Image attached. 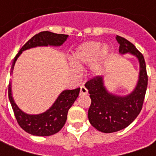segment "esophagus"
Wrapping results in <instances>:
<instances>
[{
  "mask_svg": "<svg viewBox=\"0 0 156 156\" xmlns=\"http://www.w3.org/2000/svg\"><path fill=\"white\" fill-rule=\"evenodd\" d=\"M88 94V89L85 88V86H81L80 87V95H86Z\"/></svg>",
  "mask_w": 156,
  "mask_h": 156,
  "instance_id": "1",
  "label": "esophagus"
}]
</instances>
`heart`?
Here are the masks:
<instances>
[{
	"label": "heart",
	"instance_id": "1",
	"mask_svg": "<svg viewBox=\"0 0 156 156\" xmlns=\"http://www.w3.org/2000/svg\"><path fill=\"white\" fill-rule=\"evenodd\" d=\"M109 54L108 46H104L99 41H85L75 48L70 56V70L73 73H78L84 66L89 65L93 74H98L102 69V63L106 60Z\"/></svg>",
	"mask_w": 156,
	"mask_h": 156
}]
</instances>
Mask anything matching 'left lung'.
I'll return each mask as SVG.
<instances>
[{
	"mask_svg": "<svg viewBox=\"0 0 156 156\" xmlns=\"http://www.w3.org/2000/svg\"><path fill=\"white\" fill-rule=\"evenodd\" d=\"M120 55L130 54L137 58L140 66L139 76L134 89L126 95L115 94L105 87L104 77H97L86 83L91 98L88 118L94 127L104 133H113L129 126L140 113L148 77L143 55L124 37L116 36Z\"/></svg>",
	"mask_w": 156,
	"mask_h": 156,
	"instance_id": "1",
	"label": "left lung"
}]
</instances>
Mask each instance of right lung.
Returning <instances> with one entry per match:
<instances>
[{"instance_id": "add662e5", "label": "right lung", "mask_w": 156, "mask_h": 156, "mask_svg": "<svg viewBox=\"0 0 156 156\" xmlns=\"http://www.w3.org/2000/svg\"><path fill=\"white\" fill-rule=\"evenodd\" d=\"M68 35L57 34L51 32H41L32 37L19 51L13 60L11 73L13 72L17 58L22 51L37 47H60L67 41ZM80 88L63 90L48 110L37 115H29L23 112L16 104L12 96V83L8 87V97L17 123L22 129L36 136H49L58 133L67 120L68 109L77 99Z\"/></svg>"}]
</instances>
